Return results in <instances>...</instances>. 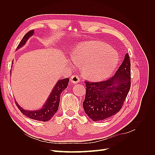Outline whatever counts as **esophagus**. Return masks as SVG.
Here are the masks:
<instances>
[{"label":"esophagus","instance_id":"esophagus-1","mask_svg":"<svg viewBox=\"0 0 155 155\" xmlns=\"http://www.w3.org/2000/svg\"><path fill=\"white\" fill-rule=\"evenodd\" d=\"M79 77L78 76V75H73V76H71L70 78V81H71L72 83L76 84L79 82Z\"/></svg>","mask_w":155,"mask_h":155}]
</instances>
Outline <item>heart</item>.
I'll use <instances>...</instances> for the list:
<instances>
[{
    "instance_id": "obj_1",
    "label": "heart",
    "mask_w": 155,
    "mask_h": 155,
    "mask_svg": "<svg viewBox=\"0 0 155 155\" xmlns=\"http://www.w3.org/2000/svg\"><path fill=\"white\" fill-rule=\"evenodd\" d=\"M74 63L83 67L85 76L93 81L109 77L119 61L117 51L101 42L90 41L75 49L72 54Z\"/></svg>"
}]
</instances>
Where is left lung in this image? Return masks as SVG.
I'll return each instance as SVG.
<instances>
[{"instance_id": "obj_1", "label": "left lung", "mask_w": 155, "mask_h": 155, "mask_svg": "<svg viewBox=\"0 0 155 155\" xmlns=\"http://www.w3.org/2000/svg\"><path fill=\"white\" fill-rule=\"evenodd\" d=\"M86 95L83 102L85 113L92 120H104L118 113L130 88V62L126 54L124 61L110 79L99 82L85 81Z\"/></svg>"}]
</instances>
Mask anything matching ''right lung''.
<instances>
[{
    "instance_id": "obj_1",
    "label": "right lung",
    "mask_w": 155,
    "mask_h": 155,
    "mask_svg": "<svg viewBox=\"0 0 155 155\" xmlns=\"http://www.w3.org/2000/svg\"><path fill=\"white\" fill-rule=\"evenodd\" d=\"M34 30H32L26 33L25 36L23 37L19 44H18L17 49L21 48L22 46L25 45L26 42L28 39L29 37L34 34ZM68 81L69 78H64L61 79V80L57 82L47 101H46L45 105H43L41 109L37 110H26L19 106L16 101L15 104L22 113L27 116L28 118L37 121H48L52 118L55 114V112L58 111L61 93L67 87Z\"/></svg>"
}]
</instances>
